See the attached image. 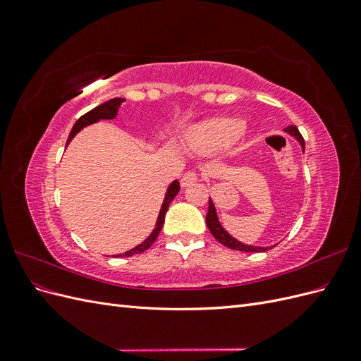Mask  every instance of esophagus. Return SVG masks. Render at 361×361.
Masks as SVG:
<instances>
[{
  "label": "esophagus",
  "mask_w": 361,
  "mask_h": 361,
  "mask_svg": "<svg viewBox=\"0 0 361 361\" xmlns=\"http://www.w3.org/2000/svg\"><path fill=\"white\" fill-rule=\"evenodd\" d=\"M197 174H195L194 171H188V173H185L183 176H182V179H180V185L182 187L185 188V187H190V185H192L194 182H197Z\"/></svg>",
  "instance_id": "obj_1"
}]
</instances>
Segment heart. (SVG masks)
I'll return each mask as SVG.
<instances>
[{
	"mask_svg": "<svg viewBox=\"0 0 361 361\" xmlns=\"http://www.w3.org/2000/svg\"><path fill=\"white\" fill-rule=\"evenodd\" d=\"M243 130L244 122L239 118H211L188 129L187 145L200 155H214L233 145Z\"/></svg>",
	"mask_w": 361,
	"mask_h": 361,
	"instance_id": "b5f03b06",
	"label": "heart"
}]
</instances>
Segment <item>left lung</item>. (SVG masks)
I'll return each mask as SVG.
<instances>
[{
	"label": "left lung",
	"instance_id": "8db88e82",
	"mask_svg": "<svg viewBox=\"0 0 361 361\" xmlns=\"http://www.w3.org/2000/svg\"><path fill=\"white\" fill-rule=\"evenodd\" d=\"M285 133L289 134L290 137H293L295 140L298 141L302 152L305 150L304 146V138L301 137L300 130L297 129V126H289L285 129ZM206 224L207 228H209L211 233L214 235V238L216 239L218 243H221L223 245H226L227 248H232V250H238V251H245V253H257V251H267L271 247H257V245H248L244 244L241 241H238L236 238H233L231 233H228L226 228L221 226V221L218 220V214L215 209V204L212 202V199L209 197V209H207V215H206ZM274 247V245H272Z\"/></svg>",
	"mask_w": 361,
	"mask_h": 361
}]
</instances>
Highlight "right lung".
<instances>
[{
    "mask_svg": "<svg viewBox=\"0 0 361 361\" xmlns=\"http://www.w3.org/2000/svg\"><path fill=\"white\" fill-rule=\"evenodd\" d=\"M123 102H125L123 97H114V99H110V101H106V102H104V104H101V105H97L96 108H93L92 111H89V113H85L84 116H81L78 120H76V123L73 125V128H72V130H71L69 138H68V141H66V147H68V145L72 141V138H73L76 134H78L82 128L89 126V125H92V123L99 122V120H111V118H114V117L117 116V111H118L120 105H122ZM179 190H180L179 182H178V180H173V182L169 185V188H167V191H166V197H164V202H162V204H161V209H159V214H158V220H157V224H155L154 231H152V233L145 239L143 243L138 244V245L134 247V248H130V250L125 251L123 255H117L116 257H118V256L129 257V256H133V255L143 253V251H146L152 244L155 243V239L158 238V235H159V232H161V228H162V226H164V220H166V212H167V209H169V204L173 202L174 197H176Z\"/></svg>",
    "mask_w": 361,
    "mask_h": 361,
    "instance_id": "1",
    "label": "right lung"
}]
</instances>
